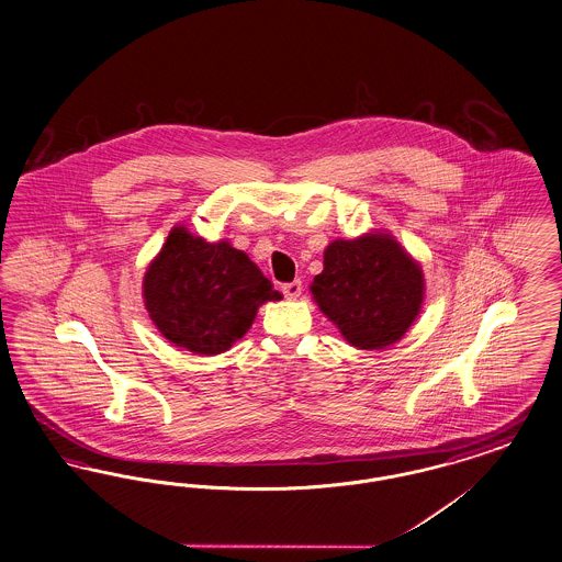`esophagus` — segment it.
Returning <instances> with one entry per match:
<instances>
[{
    "instance_id": "1",
    "label": "esophagus",
    "mask_w": 562,
    "mask_h": 562,
    "mask_svg": "<svg viewBox=\"0 0 562 562\" xmlns=\"http://www.w3.org/2000/svg\"><path fill=\"white\" fill-rule=\"evenodd\" d=\"M282 292H284L286 299H299L301 292H303V282L294 280V282H289V284H282Z\"/></svg>"
}]
</instances>
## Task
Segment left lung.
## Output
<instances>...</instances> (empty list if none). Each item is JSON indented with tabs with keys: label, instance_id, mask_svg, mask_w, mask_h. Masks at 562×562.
<instances>
[{
	"label": "left lung",
	"instance_id": "obj_1",
	"mask_svg": "<svg viewBox=\"0 0 562 562\" xmlns=\"http://www.w3.org/2000/svg\"><path fill=\"white\" fill-rule=\"evenodd\" d=\"M312 292L353 347L382 349L404 337L416 319L425 278L389 234H368L326 248Z\"/></svg>",
	"mask_w": 562,
	"mask_h": 562
}]
</instances>
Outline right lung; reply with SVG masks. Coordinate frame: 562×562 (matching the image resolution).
<instances>
[{"label":"right lung","mask_w":562,"mask_h":562,"mask_svg":"<svg viewBox=\"0 0 562 562\" xmlns=\"http://www.w3.org/2000/svg\"><path fill=\"white\" fill-rule=\"evenodd\" d=\"M243 250L173 227L144 276L146 310L160 335L199 356L224 353L245 337L259 305L278 301Z\"/></svg>","instance_id":"right-lung-1"}]
</instances>
